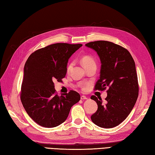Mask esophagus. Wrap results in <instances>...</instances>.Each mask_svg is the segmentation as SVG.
<instances>
[{
  "label": "esophagus",
  "instance_id": "34e87169",
  "mask_svg": "<svg viewBox=\"0 0 155 155\" xmlns=\"http://www.w3.org/2000/svg\"><path fill=\"white\" fill-rule=\"evenodd\" d=\"M81 100H85V99H87V97H85V96H83V95H82V96L81 97Z\"/></svg>",
  "mask_w": 155,
  "mask_h": 155
}]
</instances>
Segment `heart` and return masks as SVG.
Listing matches in <instances>:
<instances>
[{
    "label": "heart",
    "instance_id": "obj_1",
    "mask_svg": "<svg viewBox=\"0 0 155 155\" xmlns=\"http://www.w3.org/2000/svg\"><path fill=\"white\" fill-rule=\"evenodd\" d=\"M81 62H82V64H83V67H85V66L91 64H95L94 59L92 58L91 56H88V55L84 56V57L81 59ZM72 67V62H71V63H70L68 65L67 71H70Z\"/></svg>",
    "mask_w": 155,
    "mask_h": 155
}]
</instances>
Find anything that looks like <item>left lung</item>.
Here are the masks:
<instances>
[{"instance_id":"left-lung-1","label":"left lung","mask_w":155,"mask_h":155,"mask_svg":"<svg viewBox=\"0 0 155 155\" xmlns=\"http://www.w3.org/2000/svg\"><path fill=\"white\" fill-rule=\"evenodd\" d=\"M85 46L97 52L101 62L100 78L94 89L108 88L105 103L94 95L91 97L98 105L91 120L101 128L117 127L130 114L139 95L135 63L126 48L113 42L98 41Z\"/></svg>"}]
</instances>
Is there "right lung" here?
<instances>
[{
    "instance_id": "1",
    "label": "right lung",
    "mask_w": 155,
    "mask_h": 155,
    "mask_svg": "<svg viewBox=\"0 0 155 155\" xmlns=\"http://www.w3.org/2000/svg\"><path fill=\"white\" fill-rule=\"evenodd\" d=\"M82 46L52 44L32 52L26 62L21 100L28 116L41 126L53 128L64 123L71 107L80 101L74 91L59 97L54 81L62 82L68 59Z\"/></svg>"
}]
</instances>
